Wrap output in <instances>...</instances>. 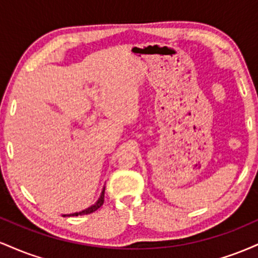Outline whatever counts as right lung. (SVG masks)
Returning a JSON list of instances; mask_svg holds the SVG:
<instances>
[{
	"label": "right lung",
	"instance_id": "right-lung-1",
	"mask_svg": "<svg viewBox=\"0 0 258 258\" xmlns=\"http://www.w3.org/2000/svg\"><path fill=\"white\" fill-rule=\"evenodd\" d=\"M104 191H105V186H103L102 189V193H100L98 200L96 201V203L93 204V205H91L90 207H87V209L82 210V211L80 212H74V214H69V215H63L64 217H70V216H82V215H90L92 212L97 211V210L99 209L100 206L103 205V203H104Z\"/></svg>",
	"mask_w": 258,
	"mask_h": 258
}]
</instances>
